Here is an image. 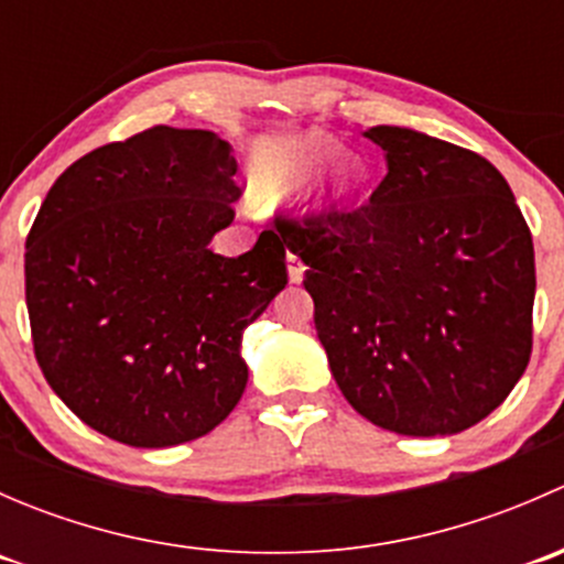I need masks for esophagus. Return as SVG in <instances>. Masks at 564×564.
<instances>
[{
    "label": "esophagus",
    "mask_w": 564,
    "mask_h": 564,
    "mask_svg": "<svg viewBox=\"0 0 564 564\" xmlns=\"http://www.w3.org/2000/svg\"><path fill=\"white\" fill-rule=\"evenodd\" d=\"M286 264H289V278H292V283H300V281H303V275H305V264H303V261H300V256L289 253V256H286Z\"/></svg>",
    "instance_id": "esophagus-1"
}]
</instances>
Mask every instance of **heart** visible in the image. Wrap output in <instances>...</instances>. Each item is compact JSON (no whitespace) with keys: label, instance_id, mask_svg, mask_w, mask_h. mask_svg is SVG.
I'll list each match as a JSON object with an SVG mask.
<instances>
[{"label":"heart","instance_id":"obj_1","mask_svg":"<svg viewBox=\"0 0 564 564\" xmlns=\"http://www.w3.org/2000/svg\"><path fill=\"white\" fill-rule=\"evenodd\" d=\"M333 158V144L322 139H303L267 150L256 161L253 187L267 202H281L297 187L308 185L318 169Z\"/></svg>","mask_w":564,"mask_h":564}]
</instances>
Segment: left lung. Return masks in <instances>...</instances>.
<instances>
[{"instance_id":"8db88e82","label":"left lung","mask_w":564,"mask_h":564,"mask_svg":"<svg viewBox=\"0 0 564 564\" xmlns=\"http://www.w3.org/2000/svg\"><path fill=\"white\" fill-rule=\"evenodd\" d=\"M362 207L278 220L303 259L329 371L379 429L451 436L494 412L532 355L534 248L508 180L477 152L395 124Z\"/></svg>"}]
</instances>
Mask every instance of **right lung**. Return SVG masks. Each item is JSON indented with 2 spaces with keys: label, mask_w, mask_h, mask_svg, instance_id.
<instances>
[{
  "label": "right lung",
  "mask_w": 564,
  "mask_h": 564,
  "mask_svg": "<svg viewBox=\"0 0 564 564\" xmlns=\"http://www.w3.org/2000/svg\"><path fill=\"white\" fill-rule=\"evenodd\" d=\"M231 144L155 124L78 158L26 237L32 344L51 390L130 447L209 434L248 384L242 333L286 286V240H209L240 198Z\"/></svg>",
  "instance_id": "1"
}]
</instances>
